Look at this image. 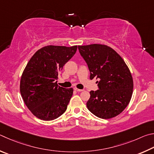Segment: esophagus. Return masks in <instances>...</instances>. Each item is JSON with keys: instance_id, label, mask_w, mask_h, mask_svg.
Returning <instances> with one entry per match:
<instances>
[{"instance_id": "1", "label": "esophagus", "mask_w": 154, "mask_h": 154, "mask_svg": "<svg viewBox=\"0 0 154 154\" xmlns=\"http://www.w3.org/2000/svg\"><path fill=\"white\" fill-rule=\"evenodd\" d=\"M74 90L78 91V92H81V91H84L83 89H79V88H74Z\"/></svg>"}]
</instances>
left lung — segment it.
I'll return each instance as SVG.
<instances>
[{
	"label": "left lung",
	"instance_id": "8db88e82",
	"mask_svg": "<svg viewBox=\"0 0 154 154\" xmlns=\"http://www.w3.org/2000/svg\"><path fill=\"white\" fill-rule=\"evenodd\" d=\"M79 49L88 65L90 79H99V90L90 92L88 109L103 119L116 117L127 107L133 95L130 69L119 54L107 45L79 46Z\"/></svg>",
	"mask_w": 154,
	"mask_h": 154
}]
</instances>
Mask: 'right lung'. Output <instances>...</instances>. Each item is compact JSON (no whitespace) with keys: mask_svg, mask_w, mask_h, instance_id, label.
Returning <instances> with one entry per match:
<instances>
[{"mask_svg":"<svg viewBox=\"0 0 154 154\" xmlns=\"http://www.w3.org/2000/svg\"><path fill=\"white\" fill-rule=\"evenodd\" d=\"M77 51V46L48 45L29 59L20 80V93L26 106L40 120L49 121L66 112L73 88L58 86L59 72Z\"/></svg>","mask_w":154,"mask_h":154,"instance_id":"1","label":"right lung"}]
</instances>
